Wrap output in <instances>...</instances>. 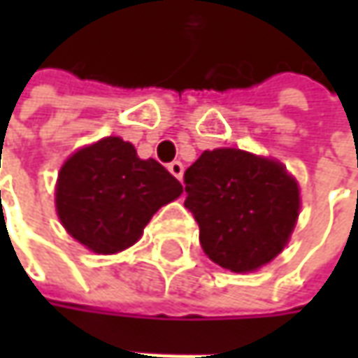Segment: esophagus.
Returning <instances> with one entry per match:
<instances>
[{"label": "esophagus", "instance_id": "1", "mask_svg": "<svg viewBox=\"0 0 358 358\" xmlns=\"http://www.w3.org/2000/svg\"><path fill=\"white\" fill-rule=\"evenodd\" d=\"M169 171H171L173 177H177L181 181L183 179V163L181 161H173V163H169Z\"/></svg>", "mask_w": 358, "mask_h": 358}]
</instances>
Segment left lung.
Listing matches in <instances>:
<instances>
[{
  "label": "left lung",
  "mask_w": 358,
  "mask_h": 358,
  "mask_svg": "<svg viewBox=\"0 0 358 358\" xmlns=\"http://www.w3.org/2000/svg\"><path fill=\"white\" fill-rule=\"evenodd\" d=\"M185 207L205 255L249 273L285 249L299 217V185L279 161L241 149L203 151L185 171Z\"/></svg>",
  "instance_id": "obj_1"
}]
</instances>
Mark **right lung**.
<instances>
[{
	"label": "right lung",
	"mask_w": 358,
	"mask_h": 358,
	"mask_svg": "<svg viewBox=\"0 0 358 358\" xmlns=\"http://www.w3.org/2000/svg\"><path fill=\"white\" fill-rule=\"evenodd\" d=\"M183 185L155 159H139L121 137H105L63 163L55 207L65 231L99 255L131 247Z\"/></svg>",
	"instance_id": "add662e5"
}]
</instances>
